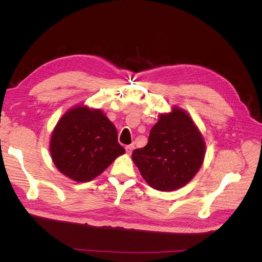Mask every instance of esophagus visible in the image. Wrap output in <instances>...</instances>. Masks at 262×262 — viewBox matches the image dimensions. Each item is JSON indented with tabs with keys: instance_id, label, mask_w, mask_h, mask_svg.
I'll list each match as a JSON object with an SVG mask.
<instances>
[{
	"instance_id": "esophagus-1",
	"label": "esophagus",
	"mask_w": 262,
	"mask_h": 262,
	"mask_svg": "<svg viewBox=\"0 0 262 262\" xmlns=\"http://www.w3.org/2000/svg\"><path fill=\"white\" fill-rule=\"evenodd\" d=\"M134 148V145L133 144H129V145H125V152L128 154H131L132 150Z\"/></svg>"
}]
</instances>
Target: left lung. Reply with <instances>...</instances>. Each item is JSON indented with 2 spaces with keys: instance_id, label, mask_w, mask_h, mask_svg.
<instances>
[{
  "instance_id": "left-lung-1",
  "label": "left lung",
  "mask_w": 262,
  "mask_h": 262,
  "mask_svg": "<svg viewBox=\"0 0 262 262\" xmlns=\"http://www.w3.org/2000/svg\"><path fill=\"white\" fill-rule=\"evenodd\" d=\"M205 143L192 119L179 108L161 115L147 144L133 150L132 160L147 184L161 191L187 185L199 171Z\"/></svg>"
}]
</instances>
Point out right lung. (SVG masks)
Masks as SVG:
<instances>
[{"mask_svg":"<svg viewBox=\"0 0 262 262\" xmlns=\"http://www.w3.org/2000/svg\"><path fill=\"white\" fill-rule=\"evenodd\" d=\"M116 126L99 109L77 106L62 116L52 132L50 153L57 168L69 178H96L119 155Z\"/></svg>","mask_w":262,"mask_h":262,"instance_id":"add662e5","label":"right lung"}]
</instances>
